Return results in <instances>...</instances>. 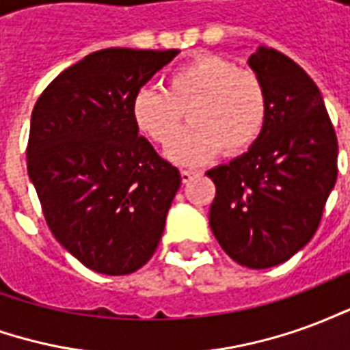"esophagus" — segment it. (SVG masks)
I'll return each instance as SVG.
<instances>
[{"instance_id": "obj_1", "label": "esophagus", "mask_w": 350, "mask_h": 350, "mask_svg": "<svg viewBox=\"0 0 350 350\" xmlns=\"http://www.w3.org/2000/svg\"><path fill=\"white\" fill-rule=\"evenodd\" d=\"M180 174H182V182L183 183H189L191 180H193V178L197 176V172H195V170H185V168H183V170H180Z\"/></svg>"}]
</instances>
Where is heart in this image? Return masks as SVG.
<instances>
[{"label":"heart","instance_id":"1","mask_svg":"<svg viewBox=\"0 0 350 350\" xmlns=\"http://www.w3.org/2000/svg\"><path fill=\"white\" fill-rule=\"evenodd\" d=\"M187 107L191 125L173 141ZM133 118L155 142L173 141L168 159L195 167L215 157L223 146L228 153L250 150L266 125L268 99L253 72L240 71L225 57L200 56L170 72L167 90H138Z\"/></svg>","mask_w":350,"mask_h":350}]
</instances>
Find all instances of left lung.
Returning a JSON list of instances; mask_svg holds the SVG:
<instances>
[{
  "label": "left lung",
  "mask_w": 350,
  "mask_h": 350,
  "mask_svg": "<svg viewBox=\"0 0 350 350\" xmlns=\"http://www.w3.org/2000/svg\"><path fill=\"white\" fill-rule=\"evenodd\" d=\"M247 65L268 99L255 144L208 170L210 227L228 257L262 270L285 262L315 234L338 178V138L319 88L300 65L258 46Z\"/></svg>",
  "instance_id": "left-lung-1"
}]
</instances>
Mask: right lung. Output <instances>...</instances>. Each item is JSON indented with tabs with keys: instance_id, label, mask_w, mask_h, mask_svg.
<instances>
[{
	"instance_id": "right-lung-1",
	"label": "right lung",
	"mask_w": 350,
	"mask_h": 350,
	"mask_svg": "<svg viewBox=\"0 0 350 350\" xmlns=\"http://www.w3.org/2000/svg\"><path fill=\"white\" fill-rule=\"evenodd\" d=\"M178 54L93 52L57 75L33 108L29 180L52 234L97 273H133L159 245L182 176L138 135L133 99Z\"/></svg>"
}]
</instances>
